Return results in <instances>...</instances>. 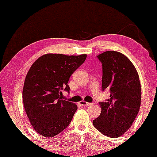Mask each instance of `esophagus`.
<instances>
[{
  "label": "esophagus",
  "mask_w": 157,
  "mask_h": 157,
  "mask_svg": "<svg viewBox=\"0 0 157 157\" xmlns=\"http://www.w3.org/2000/svg\"><path fill=\"white\" fill-rule=\"evenodd\" d=\"M79 104L81 105V106H91L92 104L91 103H89V102H86L85 101H81L79 102Z\"/></svg>",
  "instance_id": "1"
}]
</instances>
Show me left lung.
<instances>
[{
  "mask_svg": "<svg viewBox=\"0 0 157 157\" xmlns=\"http://www.w3.org/2000/svg\"><path fill=\"white\" fill-rule=\"evenodd\" d=\"M101 62L102 90H110V99L100 102L101 112L92 121L103 134L117 138L132 125L140 110L141 86L136 69L127 56L115 51L97 56Z\"/></svg>",
  "mask_w": 157,
  "mask_h": 157,
  "instance_id": "8db88e82",
  "label": "left lung"
}]
</instances>
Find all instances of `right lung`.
<instances>
[{
  "mask_svg": "<svg viewBox=\"0 0 157 157\" xmlns=\"http://www.w3.org/2000/svg\"><path fill=\"white\" fill-rule=\"evenodd\" d=\"M86 57L47 53L30 67L24 84L23 102L30 124L39 134L54 137L71 122L78 108L61 99L62 90L69 91V77Z\"/></svg>",
  "mask_w": 157,
  "mask_h": 157,
  "instance_id": "1",
  "label": "right lung"
}]
</instances>
